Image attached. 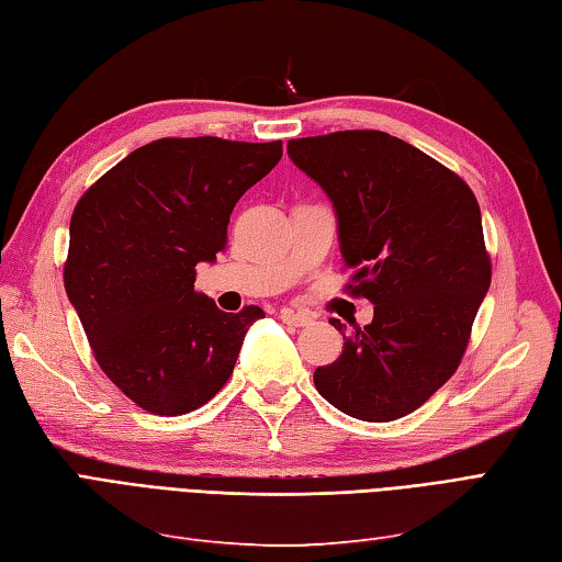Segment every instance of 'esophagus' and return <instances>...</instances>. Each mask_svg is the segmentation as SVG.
<instances>
[{"label":"esophagus","instance_id":"34e87169","mask_svg":"<svg viewBox=\"0 0 562 562\" xmlns=\"http://www.w3.org/2000/svg\"><path fill=\"white\" fill-rule=\"evenodd\" d=\"M281 319H283V324H291V326H307V324H312L310 314L293 312V310H283L281 312Z\"/></svg>","mask_w":562,"mask_h":562}]
</instances>
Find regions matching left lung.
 <instances>
[{
  "label": "left lung",
  "mask_w": 562,
  "mask_h": 562,
  "mask_svg": "<svg viewBox=\"0 0 562 562\" xmlns=\"http://www.w3.org/2000/svg\"><path fill=\"white\" fill-rule=\"evenodd\" d=\"M289 157L334 202L346 289L374 319L346 334L314 386L364 422H391L427 403L456 374L491 285L482 212L443 164L384 131L289 140Z\"/></svg>",
  "instance_id": "1"
}]
</instances>
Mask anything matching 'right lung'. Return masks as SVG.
I'll return each instance as SVG.
<instances>
[{
  "label": "right lung",
  "instance_id": "right-lung-1",
  "mask_svg": "<svg viewBox=\"0 0 562 562\" xmlns=\"http://www.w3.org/2000/svg\"><path fill=\"white\" fill-rule=\"evenodd\" d=\"M281 155V140L161 138L78 200L66 295L102 372L147 413L176 417L212 401L265 317L257 305L218 310L195 291V267L226 248L236 202Z\"/></svg>",
  "mask_w": 562,
  "mask_h": 562
}]
</instances>
